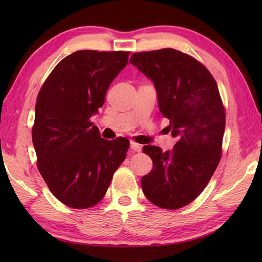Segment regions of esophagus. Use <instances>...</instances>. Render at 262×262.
<instances>
[{"mask_svg": "<svg viewBox=\"0 0 262 262\" xmlns=\"http://www.w3.org/2000/svg\"><path fill=\"white\" fill-rule=\"evenodd\" d=\"M130 148L133 152H141L142 151V146L140 144H137L135 142H130Z\"/></svg>", "mask_w": 262, "mask_h": 262, "instance_id": "obj_1", "label": "esophagus"}]
</instances>
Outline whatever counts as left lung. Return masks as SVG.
Wrapping results in <instances>:
<instances>
[{"instance_id": "8db88e82", "label": "left lung", "mask_w": 262, "mask_h": 262, "mask_svg": "<svg viewBox=\"0 0 262 262\" xmlns=\"http://www.w3.org/2000/svg\"><path fill=\"white\" fill-rule=\"evenodd\" d=\"M129 63L154 83L166 128L178 140L172 151L143 147L153 161L143 192L161 208H181L202 193L220 163L225 110L217 83L197 59L172 48L135 53Z\"/></svg>"}]
</instances>
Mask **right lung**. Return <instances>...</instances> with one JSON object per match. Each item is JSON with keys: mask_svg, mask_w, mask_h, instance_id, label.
Here are the masks:
<instances>
[{"mask_svg": "<svg viewBox=\"0 0 262 262\" xmlns=\"http://www.w3.org/2000/svg\"><path fill=\"white\" fill-rule=\"evenodd\" d=\"M129 54L77 51L60 60L38 93L32 127L38 170L54 196L72 208L98 204L126 159L129 141L101 138L90 118Z\"/></svg>", "mask_w": 262, "mask_h": 262, "instance_id": "right-lung-1", "label": "right lung"}]
</instances>
